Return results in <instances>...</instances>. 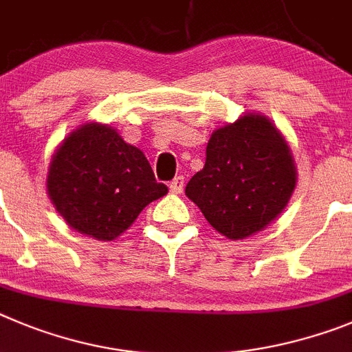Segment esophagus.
<instances>
[{"label":"esophagus","mask_w":352,"mask_h":352,"mask_svg":"<svg viewBox=\"0 0 352 352\" xmlns=\"http://www.w3.org/2000/svg\"><path fill=\"white\" fill-rule=\"evenodd\" d=\"M170 191L175 192V195H179V192L184 191V177L182 175L175 177V179L170 182Z\"/></svg>","instance_id":"34e87169"}]
</instances>
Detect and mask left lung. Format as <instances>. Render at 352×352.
Instances as JSON below:
<instances>
[{"mask_svg": "<svg viewBox=\"0 0 352 352\" xmlns=\"http://www.w3.org/2000/svg\"><path fill=\"white\" fill-rule=\"evenodd\" d=\"M296 186L286 140L267 117L247 113L215 129L207 160L186 186L212 228L231 240L258 233L277 217Z\"/></svg>", "mask_w": 352, "mask_h": 352, "instance_id": "8db88e82", "label": "left lung"}]
</instances>
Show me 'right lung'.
I'll use <instances>...</instances> for the list:
<instances>
[{
	"instance_id": "right-lung-1",
	"label": "right lung",
	"mask_w": 352,
	"mask_h": 352,
	"mask_svg": "<svg viewBox=\"0 0 352 352\" xmlns=\"http://www.w3.org/2000/svg\"><path fill=\"white\" fill-rule=\"evenodd\" d=\"M47 191L74 230L113 240L168 188L157 182L140 148L93 122L72 133L54 154Z\"/></svg>"
}]
</instances>
